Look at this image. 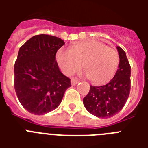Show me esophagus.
<instances>
[{"label": "esophagus", "mask_w": 148, "mask_h": 148, "mask_svg": "<svg viewBox=\"0 0 148 148\" xmlns=\"http://www.w3.org/2000/svg\"><path fill=\"white\" fill-rule=\"evenodd\" d=\"M78 80L77 78H75V77H73V78H71V82L72 85H75V84H77L78 83Z\"/></svg>", "instance_id": "esophagus-1"}]
</instances>
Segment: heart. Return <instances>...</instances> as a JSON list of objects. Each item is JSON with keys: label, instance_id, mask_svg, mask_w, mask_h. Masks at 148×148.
<instances>
[{"label": "heart", "instance_id": "b5f03b06", "mask_svg": "<svg viewBox=\"0 0 148 148\" xmlns=\"http://www.w3.org/2000/svg\"><path fill=\"white\" fill-rule=\"evenodd\" d=\"M56 58L67 75L79 71L83 64L87 77L95 84H103L110 81L120 64L118 51L97 40L77 43L70 50L60 48Z\"/></svg>", "mask_w": 148, "mask_h": 148}]
</instances>
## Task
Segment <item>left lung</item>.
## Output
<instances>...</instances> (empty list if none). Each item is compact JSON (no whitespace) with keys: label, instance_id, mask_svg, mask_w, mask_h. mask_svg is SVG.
Here are the masks:
<instances>
[{"label":"left lung","instance_id":"8db88e82","mask_svg":"<svg viewBox=\"0 0 148 148\" xmlns=\"http://www.w3.org/2000/svg\"><path fill=\"white\" fill-rule=\"evenodd\" d=\"M120 64L114 77L105 85L90 86V90L83 103L88 112L97 117L108 118L124 108L131 90V65L126 53L117 47Z\"/></svg>","mask_w":148,"mask_h":148}]
</instances>
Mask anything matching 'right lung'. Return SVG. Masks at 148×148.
<instances>
[{"instance_id": "1", "label": "right lung", "mask_w": 148, "mask_h": 148, "mask_svg": "<svg viewBox=\"0 0 148 148\" xmlns=\"http://www.w3.org/2000/svg\"><path fill=\"white\" fill-rule=\"evenodd\" d=\"M64 45L60 38L39 34L20 47L14 64V89L28 112L42 115L58 108L71 79L60 72L57 51Z\"/></svg>"}]
</instances>
